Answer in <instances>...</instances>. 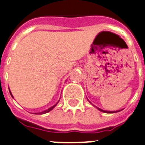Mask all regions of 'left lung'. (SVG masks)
Segmentation results:
<instances>
[{
  "mask_svg": "<svg viewBox=\"0 0 145 145\" xmlns=\"http://www.w3.org/2000/svg\"><path fill=\"white\" fill-rule=\"evenodd\" d=\"M98 109H99V108H98ZM99 109V110H100V111H102V112H109V111H104V110H103V109Z\"/></svg>",
  "mask_w": 145,
  "mask_h": 145,
  "instance_id": "1",
  "label": "left lung"
}]
</instances>
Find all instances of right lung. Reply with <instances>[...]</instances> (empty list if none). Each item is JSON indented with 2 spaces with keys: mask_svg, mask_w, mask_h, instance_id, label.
Masks as SVG:
<instances>
[{
  "mask_svg": "<svg viewBox=\"0 0 145 145\" xmlns=\"http://www.w3.org/2000/svg\"><path fill=\"white\" fill-rule=\"evenodd\" d=\"M9 91H10V90H9ZM10 94H11V96H12V95H11V91H10ZM12 97H13V96H12ZM56 105H57V104H56ZM56 105H55V106H54L50 107V108H49V109H48L47 110H45V111H43V112H39V114H44V113H46V112H50V110H52V109H54V107L56 106Z\"/></svg>",
  "mask_w": 145,
  "mask_h": 145,
  "instance_id": "right-lung-1",
  "label": "right lung"
}]
</instances>
